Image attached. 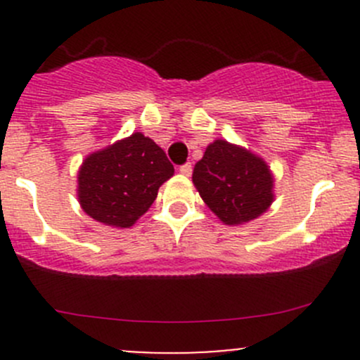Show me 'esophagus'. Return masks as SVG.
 Returning a JSON list of instances; mask_svg holds the SVG:
<instances>
[{"label":"esophagus","mask_w":360,"mask_h":360,"mask_svg":"<svg viewBox=\"0 0 360 360\" xmlns=\"http://www.w3.org/2000/svg\"><path fill=\"white\" fill-rule=\"evenodd\" d=\"M179 172L183 174V176L190 177L191 172H193V169H191V163H184L183 167H179Z\"/></svg>","instance_id":"34e87169"}]
</instances>
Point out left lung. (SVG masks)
Here are the masks:
<instances>
[{
    "label": "left lung",
    "instance_id": "1",
    "mask_svg": "<svg viewBox=\"0 0 360 360\" xmlns=\"http://www.w3.org/2000/svg\"><path fill=\"white\" fill-rule=\"evenodd\" d=\"M193 184L205 205L230 226L257 219L275 200L270 167L248 148L216 139L193 169Z\"/></svg>",
    "mask_w": 360,
    "mask_h": 360
}]
</instances>
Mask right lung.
I'll return each instance as SVG.
<instances>
[{"instance_id":"1","label":"right lung","mask_w":360,"mask_h":360,"mask_svg":"<svg viewBox=\"0 0 360 360\" xmlns=\"http://www.w3.org/2000/svg\"><path fill=\"white\" fill-rule=\"evenodd\" d=\"M172 176L165 151L143 132H134L83 160L76 195L83 212L97 223L130 228Z\"/></svg>"}]
</instances>
